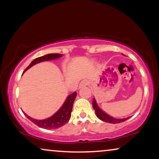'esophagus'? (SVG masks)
<instances>
[{"mask_svg": "<svg viewBox=\"0 0 159 159\" xmlns=\"http://www.w3.org/2000/svg\"><path fill=\"white\" fill-rule=\"evenodd\" d=\"M88 83H89V82H88V80H82V81L80 82V83L79 84V88H83V87H84V86H87L88 84Z\"/></svg>", "mask_w": 159, "mask_h": 159, "instance_id": "1", "label": "esophagus"}]
</instances>
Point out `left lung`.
Instances as JSON below:
<instances>
[{
	"label": "left lung",
	"instance_id": "left-lung-1",
	"mask_svg": "<svg viewBox=\"0 0 159 159\" xmlns=\"http://www.w3.org/2000/svg\"><path fill=\"white\" fill-rule=\"evenodd\" d=\"M93 107L94 108L95 114H96L98 118L101 119V121H105V122H108L111 124L121 123L126 120H127V119L129 118V117H128V118H125V119H115V118H113L111 116H108V114H106L105 112H103V111L98 107V106L96 101H95V98H93Z\"/></svg>",
	"mask_w": 159,
	"mask_h": 159
}]
</instances>
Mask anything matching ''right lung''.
I'll return each mask as SVG.
<instances>
[{"label":"right lung","mask_w":159,"mask_h":159,"mask_svg":"<svg viewBox=\"0 0 159 159\" xmlns=\"http://www.w3.org/2000/svg\"><path fill=\"white\" fill-rule=\"evenodd\" d=\"M61 56L62 54L59 53H50L43 56H40V57L37 58L35 59L32 61L31 64L26 68L25 71H27L28 69L30 68V67L34 66V64H38V63L45 61L56 59V58L61 57ZM25 71H24V72H25ZM76 96H77V93L76 92L73 93L72 94L69 95V96L66 98V101H65L64 103L63 104V106L56 114H54L53 116L49 117V118L43 119V120H37V119H32L30 116H28V115L26 114L24 111L23 113L30 121H32L34 124H35L36 125H38V127H40L41 128H44V129H57V128L62 127L63 125L66 124L69 121V119H70L71 113V111H72L73 104L74 102H75Z\"/></svg>","instance_id":"1"}]
</instances>
